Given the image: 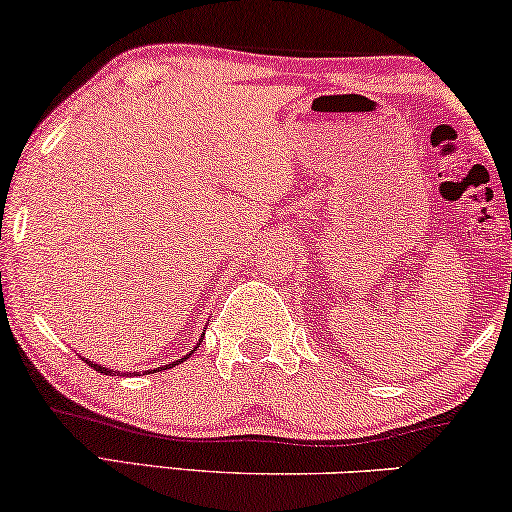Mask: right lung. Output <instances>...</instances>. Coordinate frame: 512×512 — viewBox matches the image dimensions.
Here are the masks:
<instances>
[{
	"instance_id": "right-lung-1",
	"label": "right lung",
	"mask_w": 512,
	"mask_h": 512,
	"mask_svg": "<svg viewBox=\"0 0 512 512\" xmlns=\"http://www.w3.org/2000/svg\"><path fill=\"white\" fill-rule=\"evenodd\" d=\"M198 345H200V342H198ZM195 349H198V347H193V349H191V354L195 352ZM191 354H186V356H184V359H177V361H172V363H170V366H163V368H158V370H167V368H174V366H179V363H184V361H186V359H188V356H191ZM83 361H86L90 368H95V370H97V373H104V375H114V373H116V370L102 368V366H100V363H93V361H88V359H83Z\"/></svg>"
}]
</instances>
